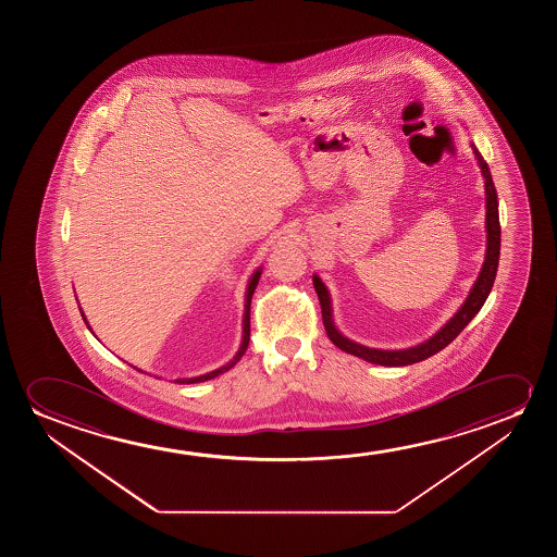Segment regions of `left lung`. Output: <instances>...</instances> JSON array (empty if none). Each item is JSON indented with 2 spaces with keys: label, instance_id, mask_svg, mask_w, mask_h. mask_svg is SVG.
<instances>
[{
  "label": "left lung",
  "instance_id": "8db88e82",
  "mask_svg": "<svg viewBox=\"0 0 557 557\" xmlns=\"http://www.w3.org/2000/svg\"><path fill=\"white\" fill-rule=\"evenodd\" d=\"M475 160L480 163L481 175L485 178V194H487V252H485V262L481 268L480 277L478 282L473 283L470 295L466 298L465 305L460 306L449 323H445L443 329H440L430 341L419 344L414 348H407V350H374V348H367L361 344L351 343L348 338H344L338 329L333 323V312H331V298H329V290L323 283H321L318 275H313V287L318 293L321 305V318H323V325L327 331V336L331 343L338 346L341 350L348 351L351 356L366 359L369 363H376V366L386 367H404L411 366V363H419L422 359L432 358L434 354L443 350L447 344L453 343L462 329L473 320V315L480 312L481 306L485 305L488 293L493 289L495 283L496 268H498V255H500V221H498V199H496L495 184L491 178V171H488L487 161L483 160V156L478 152V148L472 145Z\"/></svg>",
  "mask_w": 557,
  "mask_h": 557
}]
</instances>
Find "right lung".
<instances>
[{"label":"right lung","instance_id":"1","mask_svg":"<svg viewBox=\"0 0 557 557\" xmlns=\"http://www.w3.org/2000/svg\"><path fill=\"white\" fill-rule=\"evenodd\" d=\"M260 270H257L255 274H252L251 282H249V287H247V295H245V313H244V341H242V346H239V350H237L236 358L232 359L230 363L226 366H222L221 369H216L213 373L201 374V376H196V379H176L175 382L178 384H194V382H206L211 381L214 376H219L221 373H226L228 369L236 366L239 358L244 356L245 350H247V346H249V335H251V298L252 293L257 289V283H259ZM84 315V313H82ZM85 320V315H84ZM89 327V325H87Z\"/></svg>","mask_w":557,"mask_h":557}]
</instances>
